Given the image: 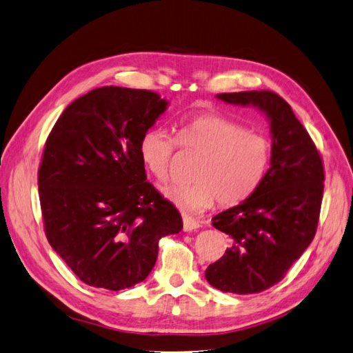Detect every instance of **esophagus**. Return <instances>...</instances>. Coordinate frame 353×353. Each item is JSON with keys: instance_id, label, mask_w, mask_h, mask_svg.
<instances>
[{"instance_id": "obj_1", "label": "esophagus", "mask_w": 353, "mask_h": 353, "mask_svg": "<svg viewBox=\"0 0 353 353\" xmlns=\"http://www.w3.org/2000/svg\"><path fill=\"white\" fill-rule=\"evenodd\" d=\"M201 227V223L198 221H194L192 218H188V216H183V231L189 232L192 230H198Z\"/></svg>"}]
</instances>
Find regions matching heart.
<instances>
[{
	"label": "heart",
	"mask_w": 353,
	"mask_h": 353,
	"mask_svg": "<svg viewBox=\"0 0 353 353\" xmlns=\"http://www.w3.org/2000/svg\"><path fill=\"white\" fill-rule=\"evenodd\" d=\"M177 140L165 130L150 128L141 135L140 158L159 182L170 176L171 158L180 148L200 155L192 183H174L164 196L183 212L200 213L213 205H236L254 191L271 159L265 135L216 113L191 117L179 125Z\"/></svg>",
	"instance_id": "b5f03b06"
}]
</instances>
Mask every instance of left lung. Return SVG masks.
<instances>
[{
    "mask_svg": "<svg viewBox=\"0 0 353 353\" xmlns=\"http://www.w3.org/2000/svg\"><path fill=\"white\" fill-rule=\"evenodd\" d=\"M216 97L234 105H254L270 121V167L245 201L212 219L216 230L231 237V246L205 270L207 282L222 292L256 294L279 283L312 243L323 165L309 132L282 97L271 90Z\"/></svg>",
    "mask_w": 353,
    "mask_h": 353,
    "instance_id": "1",
    "label": "left lung"
}]
</instances>
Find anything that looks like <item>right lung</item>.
<instances>
[{"label":"right lung","instance_id":"add662e5","mask_svg":"<svg viewBox=\"0 0 353 353\" xmlns=\"http://www.w3.org/2000/svg\"><path fill=\"white\" fill-rule=\"evenodd\" d=\"M167 107L152 90L97 88L49 134L39 170L44 232L89 286L121 291L143 282L159 240L183 228L176 207L146 182L139 152Z\"/></svg>","mask_w":353,"mask_h":353}]
</instances>
